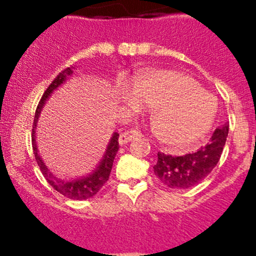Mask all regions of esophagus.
<instances>
[{"mask_svg": "<svg viewBox=\"0 0 256 256\" xmlns=\"http://www.w3.org/2000/svg\"><path fill=\"white\" fill-rule=\"evenodd\" d=\"M140 134H138V131L136 130H128V131H125V132H122L120 135V138H118V144H128L130 141L135 140V138H140Z\"/></svg>", "mask_w": 256, "mask_h": 256, "instance_id": "obj_1", "label": "esophagus"}]
</instances>
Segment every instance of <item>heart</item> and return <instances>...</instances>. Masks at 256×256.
Wrapping results in <instances>:
<instances>
[{"instance_id":"heart-1","label":"heart","mask_w":256,"mask_h":256,"mask_svg":"<svg viewBox=\"0 0 256 256\" xmlns=\"http://www.w3.org/2000/svg\"><path fill=\"white\" fill-rule=\"evenodd\" d=\"M125 100L134 109H141L140 102L154 108L157 136L176 147L200 138L210 126L216 112L212 96L194 79L166 69L147 72L138 76L132 85V94L126 95Z\"/></svg>"}]
</instances>
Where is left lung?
Masks as SVG:
<instances>
[{"mask_svg":"<svg viewBox=\"0 0 256 256\" xmlns=\"http://www.w3.org/2000/svg\"><path fill=\"white\" fill-rule=\"evenodd\" d=\"M228 131L229 125L224 124L216 128L207 144L183 156L158 152L154 166V174L162 184L174 190H186L198 184L213 171L220 160Z\"/></svg>","mask_w":256,"mask_h":256,"instance_id":"1","label":"left lung"}]
</instances>
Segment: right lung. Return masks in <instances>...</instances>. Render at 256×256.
<instances>
[{
  "mask_svg": "<svg viewBox=\"0 0 256 256\" xmlns=\"http://www.w3.org/2000/svg\"><path fill=\"white\" fill-rule=\"evenodd\" d=\"M73 74V69L72 68H66L63 72L58 74V76L54 78L53 82H50V85L47 88V90L43 94L42 99H40V104H38L37 110H36L34 115V122H33V128H32V147L33 152H34L36 161H37L38 166H40V171H42L43 176L46 180L56 192H59L60 194H63L64 197L70 198V200H88V198H92L100 190V188L106 183V180H109L110 172H112L114 160H115L116 152L118 150V134L114 132L112 140H110L109 144L106 147V151H105L104 157H102V162L99 164V166L94 170L92 174H89L88 177L78 178V180H60V178H56L52 174L50 171L47 168V166L44 164V162L40 158V154H38L37 144H36V128H37V121L40 118V110H42L43 105H44L46 100L48 99L49 95L59 86V85L63 84L66 82V78Z\"/></svg>",
  "mask_w": 256,
  "mask_h": 256,
  "instance_id": "obj_1",
  "label": "right lung"
}]
</instances>
